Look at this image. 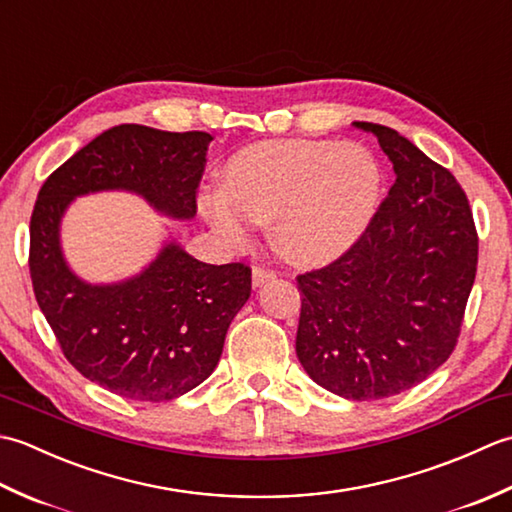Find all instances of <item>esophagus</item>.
<instances>
[{"mask_svg": "<svg viewBox=\"0 0 512 512\" xmlns=\"http://www.w3.org/2000/svg\"><path fill=\"white\" fill-rule=\"evenodd\" d=\"M275 277H277L275 270L264 268V266H255V268H253V288L264 286L266 281H273Z\"/></svg>", "mask_w": 512, "mask_h": 512, "instance_id": "34e87169", "label": "esophagus"}]
</instances>
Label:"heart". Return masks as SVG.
<instances>
[{"label": "heart", "mask_w": 512, "mask_h": 512, "mask_svg": "<svg viewBox=\"0 0 512 512\" xmlns=\"http://www.w3.org/2000/svg\"><path fill=\"white\" fill-rule=\"evenodd\" d=\"M380 198L383 169L367 147L288 138L239 151L226 191L204 195L200 209L231 246L246 244L257 220H275L281 255L323 266L365 235Z\"/></svg>", "instance_id": "b5f03b06"}]
</instances>
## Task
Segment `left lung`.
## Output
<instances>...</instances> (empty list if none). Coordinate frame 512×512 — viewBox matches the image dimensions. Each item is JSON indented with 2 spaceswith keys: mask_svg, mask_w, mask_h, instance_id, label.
I'll return each instance as SVG.
<instances>
[{
  "mask_svg": "<svg viewBox=\"0 0 512 512\" xmlns=\"http://www.w3.org/2000/svg\"><path fill=\"white\" fill-rule=\"evenodd\" d=\"M396 182L372 224L336 262L299 275L297 356L347 400H378L422 383L458 343L477 270V231L449 169L376 123Z\"/></svg>",
  "mask_w": 512,
  "mask_h": 512,
  "instance_id": "left-lung-1",
  "label": "left lung"
}]
</instances>
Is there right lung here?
<instances>
[{
	"instance_id": "1",
	"label": "right lung",
	"mask_w": 512,
	"mask_h": 512,
	"mask_svg": "<svg viewBox=\"0 0 512 512\" xmlns=\"http://www.w3.org/2000/svg\"><path fill=\"white\" fill-rule=\"evenodd\" d=\"M211 140L118 125L65 160L37 195L28 259L37 303L74 369L112 394L162 402L204 383L250 297V268L204 264L167 242L143 273L88 284L63 257V213L79 195L132 191L160 213L191 220Z\"/></svg>"
}]
</instances>
